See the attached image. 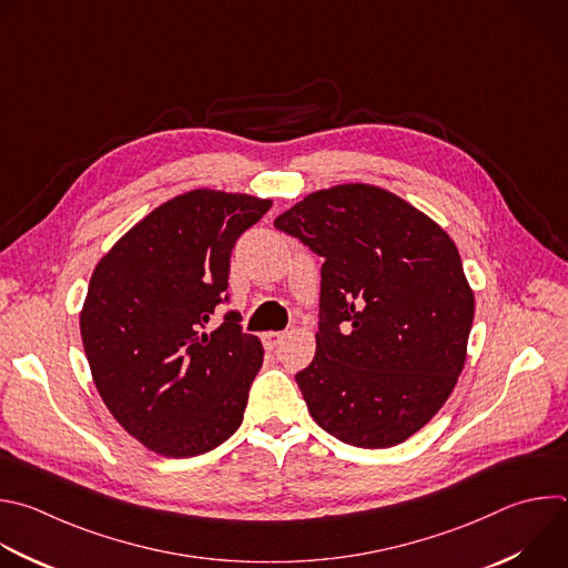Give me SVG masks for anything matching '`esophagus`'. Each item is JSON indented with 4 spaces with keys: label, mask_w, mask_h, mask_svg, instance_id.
I'll return each instance as SVG.
<instances>
[{
    "label": "esophagus",
    "mask_w": 568,
    "mask_h": 568,
    "mask_svg": "<svg viewBox=\"0 0 568 568\" xmlns=\"http://www.w3.org/2000/svg\"><path fill=\"white\" fill-rule=\"evenodd\" d=\"M285 338V332H265L263 334V345L265 349H274L278 347V343Z\"/></svg>",
    "instance_id": "esophagus-1"
}]
</instances>
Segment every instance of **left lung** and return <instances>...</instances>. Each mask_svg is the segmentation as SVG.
Instances as JSON below:
<instances>
[{
    "mask_svg": "<svg viewBox=\"0 0 568 568\" xmlns=\"http://www.w3.org/2000/svg\"><path fill=\"white\" fill-rule=\"evenodd\" d=\"M274 227L323 256L316 354L296 374L312 419L356 448L406 442L466 363L475 296L453 239L361 182L305 196Z\"/></svg>",
    "mask_w": 568,
    "mask_h": 568,
    "instance_id": "1",
    "label": "left lung"
}]
</instances>
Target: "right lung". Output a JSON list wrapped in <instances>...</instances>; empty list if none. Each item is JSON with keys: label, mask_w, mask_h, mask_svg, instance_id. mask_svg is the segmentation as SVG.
Masks as SVG:
<instances>
[{"label": "right lung", "mask_w": 568, "mask_h": 568, "mask_svg": "<svg viewBox=\"0 0 568 568\" xmlns=\"http://www.w3.org/2000/svg\"><path fill=\"white\" fill-rule=\"evenodd\" d=\"M272 201L194 189L133 225L95 265L80 334L95 388L149 450L182 459L214 450L243 424L263 365L230 296V258Z\"/></svg>", "instance_id": "obj_1"}]
</instances>
